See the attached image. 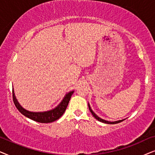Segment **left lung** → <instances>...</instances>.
<instances>
[{"mask_svg":"<svg viewBox=\"0 0 155 155\" xmlns=\"http://www.w3.org/2000/svg\"><path fill=\"white\" fill-rule=\"evenodd\" d=\"M88 108H89V110H90V112L92 113V115H93V116H94L95 118H96V120H98V121H100V122H102V123H106V124H116V123H120V122H122V121H123L124 120H125V119H123V120H117V121H114V122H110V121H108V120H104V119H102V118H101V117H99L98 115H97L96 113H95L94 111L92 110V109H91V106H90V104H88Z\"/></svg>","mask_w":155,"mask_h":155,"instance_id":"1","label":"left lung"}]
</instances>
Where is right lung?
<instances>
[{"mask_svg":"<svg viewBox=\"0 0 155 155\" xmlns=\"http://www.w3.org/2000/svg\"><path fill=\"white\" fill-rule=\"evenodd\" d=\"M74 91H69L65 95L62 101L59 103V104L54 108L51 109V110H47V111H43V112H32V111H29L24 108H22L21 105L19 104L17 98H16L15 93H14V90L13 88V102L15 104L16 108L18 110L24 115L25 116L28 117L31 120L36 121V122L41 123H49L54 122V121L58 120L61 115L64 114L65 112L67 107L69 104V102L70 101V98L73 94Z\"/></svg>","mask_w":155,"mask_h":155,"instance_id":"obj_1","label":"right lung"}]
</instances>
